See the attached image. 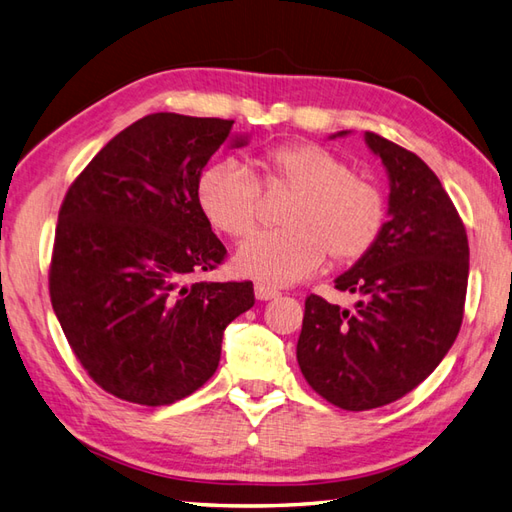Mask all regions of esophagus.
I'll use <instances>...</instances> for the list:
<instances>
[{"mask_svg": "<svg viewBox=\"0 0 512 512\" xmlns=\"http://www.w3.org/2000/svg\"><path fill=\"white\" fill-rule=\"evenodd\" d=\"M255 297H257L259 301H270V299L279 297V292H277L275 288L266 286V284H255Z\"/></svg>", "mask_w": 512, "mask_h": 512, "instance_id": "esophagus-1", "label": "esophagus"}]
</instances>
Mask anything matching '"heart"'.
<instances>
[{
  "instance_id": "1",
  "label": "heart",
  "mask_w": 512,
  "mask_h": 512,
  "mask_svg": "<svg viewBox=\"0 0 512 512\" xmlns=\"http://www.w3.org/2000/svg\"><path fill=\"white\" fill-rule=\"evenodd\" d=\"M262 165L268 187L286 184L297 198L284 215L288 228L259 231L239 246V275L290 286L319 270L328 253L336 264H352L376 246L387 224L385 195L376 182L354 176L334 151L314 143L281 145L268 151ZM195 195L220 233L244 237L253 231L262 189L244 162H213L200 173Z\"/></svg>"
}]
</instances>
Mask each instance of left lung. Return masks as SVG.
<instances>
[{
    "instance_id": "left-lung-1",
    "label": "left lung",
    "mask_w": 512,
    "mask_h": 512,
    "mask_svg": "<svg viewBox=\"0 0 512 512\" xmlns=\"http://www.w3.org/2000/svg\"><path fill=\"white\" fill-rule=\"evenodd\" d=\"M365 145L389 178L387 224L334 279L356 292V306L310 295L297 343L308 385L347 411L389 405L440 365L460 332L469 284V239L436 173L378 134L365 132Z\"/></svg>"
}]
</instances>
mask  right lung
Returning a JSON list of instances; mask_svg holds the SVG:
<instances>
[{"instance_id": "obj_1", "label": "right lung", "mask_w": 512, "mask_h": 512, "mask_svg": "<svg viewBox=\"0 0 512 512\" xmlns=\"http://www.w3.org/2000/svg\"><path fill=\"white\" fill-rule=\"evenodd\" d=\"M235 121L158 112L114 136L61 204L50 299L96 385L138 405L187 398L209 380L226 325L253 308L250 281H195L226 248L195 187Z\"/></svg>"}]
</instances>
